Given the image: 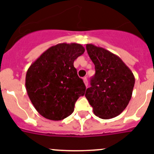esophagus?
<instances>
[{
  "label": "esophagus",
  "mask_w": 154,
  "mask_h": 154,
  "mask_svg": "<svg viewBox=\"0 0 154 154\" xmlns=\"http://www.w3.org/2000/svg\"><path fill=\"white\" fill-rule=\"evenodd\" d=\"M83 81H84V83H85V86H86V87H88V78H87L86 77H84V78H83Z\"/></svg>",
  "instance_id": "34e87169"
}]
</instances>
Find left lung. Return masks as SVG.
Segmentation results:
<instances>
[{
    "mask_svg": "<svg viewBox=\"0 0 154 154\" xmlns=\"http://www.w3.org/2000/svg\"><path fill=\"white\" fill-rule=\"evenodd\" d=\"M87 51L95 66V74L85 97L94 115L109 119L125 110L132 97L135 77L125 63L109 50L87 44Z\"/></svg>",
    "mask_w": 154,
    "mask_h": 154,
    "instance_id": "8db88e82",
    "label": "left lung"
}]
</instances>
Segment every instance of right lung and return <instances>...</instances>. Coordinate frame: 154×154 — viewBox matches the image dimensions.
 <instances>
[{"label":"right lung","instance_id":"obj_1","mask_svg":"<svg viewBox=\"0 0 154 154\" xmlns=\"http://www.w3.org/2000/svg\"><path fill=\"white\" fill-rule=\"evenodd\" d=\"M77 43H60L45 50L28 69L25 87L35 109L47 119L59 121L73 113L86 87L73 62L85 53Z\"/></svg>","mask_w":154,"mask_h":154}]
</instances>
